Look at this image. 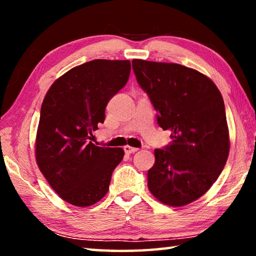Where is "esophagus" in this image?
<instances>
[{
	"instance_id": "obj_1",
	"label": "esophagus",
	"mask_w": 256,
	"mask_h": 256,
	"mask_svg": "<svg viewBox=\"0 0 256 256\" xmlns=\"http://www.w3.org/2000/svg\"><path fill=\"white\" fill-rule=\"evenodd\" d=\"M138 150V148H134V146H124V151H125V154H128L136 152Z\"/></svg>"
}]
</instances>
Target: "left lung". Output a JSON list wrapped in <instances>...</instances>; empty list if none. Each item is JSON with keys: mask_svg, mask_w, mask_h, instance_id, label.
Wrapping results in <instances>:
<instances>
[{"mask_svg": "<svg viewBox=\"0 0 256 256\" xmlns=\"http://www.w3.org/2000/svg\"><path fill=\"white\" fill-rule=\"evenodd\" d=\"M138 84L172 131V144L156 149L148 188L160 202L182 206L201 198L222 174L229 133L222 94L206 76L176 63L133 60Z\"/></svg>", "mask_w": 256, "mask_h": 256, "instance_id": "1", "label": "left lung"}]
</instances>
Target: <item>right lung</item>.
Returning a JSON list of instances; mask_svg holds the SVG:
<instances>
[{
  "label": "right lung",
  "mask_w": 256,
  "mask_h": 256,
  "mask_svg": "<svg viewBox=\"0 0 256 256\" xmlns=\"http://www.w3.org/2000/svg\"><path fill=\"white\" fill-rule=\"evenodd\" d=\"M130 60H94L60 76L47 92L36 136L42 174L62 200L92 206L110 190L122 148L97 146L92 131L105 120L110 99L126 84Z\"/></svg>",
  "instance_id": "obj_1"
}]
</instances>
